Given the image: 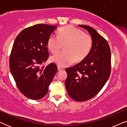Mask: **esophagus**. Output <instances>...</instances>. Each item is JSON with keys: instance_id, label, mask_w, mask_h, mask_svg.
<instances>
[{"instance_id": "1", "label": "esophagus", "mask_w": 127, "mask_h": 127, "mask_svg": "<svg viewBox=\"0 0 127 127\" xmlns=\"http://www.w3.org/2000/svg\"><path fill=\"white\" fill-rule=\"evenodd\" d=\"M63 68H62L61 67H60V66H58V71H61V70H63Z\"/></svg>"}]
</instances>
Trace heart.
Masks as SVG:
<instances>
[{
	"label": "heart",
	"mask_w": 127,
	"mask_h": 127,
	"mask_svg": "<svg viewBox=\"0 0 127 127\" xmlns=\"http://www.w3.org/2000/svg\"><path fill=\"white\" fill-rule=\"evenodd\" d=\"M59 51L51 57V61L61 67H65L84 60L91 51L93 41L91 37L80 29L72 25L60 29L58 35L52 34L48 37L47 46L52 53Z\"/></svg>",
	"instance_id": "b5f03b06"
}]
</instances>
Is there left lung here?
<instances>
[{
    "mask_svg": "<svg viewBox=\"0 0 127 127\" xmlns=\"http://www.w3.org/2000/svg\"><path fill=\"white\" fill-rule=\"evenodd\" d=\"M91 36L93 44L89 54L74 67L66 69L65 87L73 99L83 102L95 96L105 86L110 74L111 52L108 43L87 25H79Z\"/></svg>",
    "mask_w": 127,
    "mask_h": 127,
    "instance_id": "left-lung-1",
    "label": "left lung"
}]
</instances>
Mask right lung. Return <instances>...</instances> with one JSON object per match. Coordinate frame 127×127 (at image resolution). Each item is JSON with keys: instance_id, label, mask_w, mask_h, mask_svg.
Wrapping results in <instances>:
<instances>
[{"instance_id": "add662e5", "label": "right lung", "mask_w": 127, "mask_h": 127, "mask_svg": "<svg viewBox=\"0 0 127 127\" xmlns=\"http://www.w3.org/2000/svg\"><path fill=\"white\" fill-rule=\"evenodd\" d=\"M56 26L37 24L18 34L10 57V69L17 87L26 97L37 100L48 93L57 71L54 64L40 67L49 56L47 41Z\"/></svg>"}]
</instances>
